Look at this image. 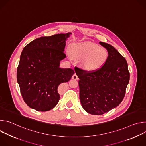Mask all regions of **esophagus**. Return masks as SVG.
I'll use <instances>...</instances> for the list:
<instances>
[{"label":"esophagus","instance_id":"1","mask_svg":"<svg viewBox=\"0 0 146 146\" xmlns=\"http://www.w3.org/2000/svg\"><path fill=\"white\" fill-rule=\"evenodd\" d=\"M72 79H73V80H78V76H77V74H76V73H74V74L73 75V76H72Z\"/></svg>","mask_w":146,"mask_h":146}]
</instances>
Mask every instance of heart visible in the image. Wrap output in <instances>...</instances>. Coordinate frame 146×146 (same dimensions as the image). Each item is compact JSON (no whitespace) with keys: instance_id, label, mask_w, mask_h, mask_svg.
Listing matches in <instances>:
<instances>
[{"instance_id":"1","label":"heart","mask_w":146,"mask_h":146,"mask_svg":"<svg viewBox=\"0 0 146 146\" xmlns=\"http://www.w3.org/2000/svg\"><path fill=\"white\" fill-rule=\"evenodd\" d=\"M70 54L75 59L81 60L82 68L87 71H93L100 68L108 57V52L105 48L90 42L72 44Z\"/></svg>"}]
</instances>
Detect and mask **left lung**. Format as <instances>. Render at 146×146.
Listing matches in <instances>:
<instances>
[{
  "mask_svg": "<svg viewBox=\"0 0 146 146\" xmlns=\"http://www.w3.org/2000/svg\"><path fill=\"white\" fill-rule=\"evenodd\" d=\"M99 44L109 54L103 66L94 72L74 68L80 78L81 104L92 115H102L118 106L125 94L130 78L125 58L111 45Z\"/></svg>",
  "mask_w": 146,
  "mask_h": 146,
  "instance_id": "obj_1",
  "label": "left lung"
}]
</instances>
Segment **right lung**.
Returning a JSON list of instances; mask_svg holds the SVG:
<instances>
[{
    "label": "right lung",
    "mask_w": 146,
    "mask_h": 146,
    "mask_svg": "<svg viewBox=\"0 0 146 146\" xmlns=\"http://www.w3.org/2000/svg\"><path fill=\"white\" fill-rule=\"evenodd\" d=\"M72 34H56L35 39L25 46L20 56L17 80L27 105L39 111H49L60 99L58 87L68 82L72 69L60 68L66 58V40Z\"/></svg>",
    "instance_id": "obj_1"
}]
</instances>
